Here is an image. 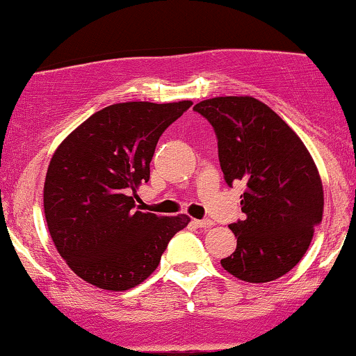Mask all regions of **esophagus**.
Returning <instances> with one entry per match:
<instances>
[{"instance_id": "esophagus-1", "label": "esophagus", "mask_w": 356, "mask_h": 356, "mask_svg": "<svg viewBox=\"0 0 356 356\" xmlns=\"http://www.w3.org/2000/svg\"><path fill=\"white\" fill-rule=\"evenodd\" d=\"M194 224L197 227H200V229H209V227L213 225V222L211 219H202V220H194Z\"/></svg>"}]
</instances>
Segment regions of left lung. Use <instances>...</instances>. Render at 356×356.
Listing matches in <instances>:
<instances>
[{
  "instance_id": "8db88e82",
  "label": "left lung",
  "mask_w": 356,
  "mask_h": 356,
  "mask_svg": "<svg viewBox=\"0 0 356 356\" xmlns=\"http://www.w3.org/2000/svg\"><path fill=\"white\" fill-rule=\"evenodd\" d=\"M194 109L216 131L227 184L247 186L245 219L230 225L237 248L222 267L248 284L277 280L300 262L322 222L318 169L297 132L255 97H212Z\"/></svg>"
}]
</instances>
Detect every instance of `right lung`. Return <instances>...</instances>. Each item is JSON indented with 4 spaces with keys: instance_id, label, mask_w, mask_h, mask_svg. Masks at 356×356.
I'll use <instances>...</instances> for the list:
<instances>
[{
    "instance_id": "right-lung-1",
    "label": "right lung",
    "mask_w": 356,
    "mask_h": 356,
    "mask_svg": "<svg viewBox=\"0 0 356 356\" xmlns=\"http://www.w3.org/2000/svg\"><path fill=\"white\" fill-rule=\"evenodd\" d=\"M192 101L118 102L76 127L51 157L42 202L51 238L76 275L121 292L156 270L167 243L191 222L136 211L154 151Z\"/></svg>"
}]
</instances>
